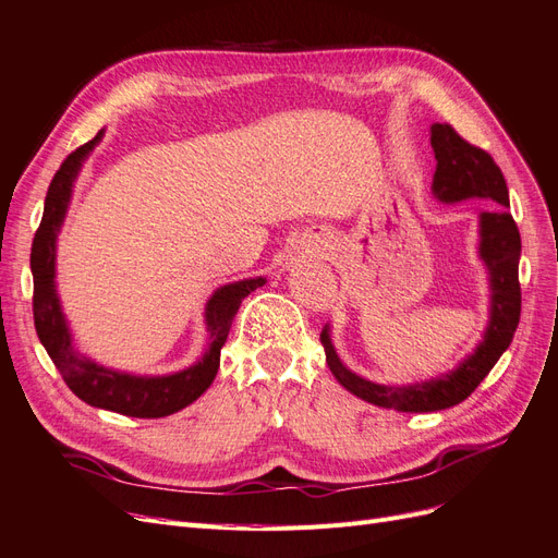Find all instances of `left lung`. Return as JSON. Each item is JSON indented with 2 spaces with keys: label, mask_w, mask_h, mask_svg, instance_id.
<instances>
[{
  "label": "left lung",
  "mask_w": 558,
  "mask_h": 558,
  "mask_svg": "<svg viewBox=\"0 0 558 558\" xmlns=\"http://www.w3.org/2000/svg\"><path fill=\"white\" fill-rule=\"evenodd\" d=\"M432 148L436 155L432 193L436 199L450 205L469 197H490L499 205L493 211H481L478 217V256L488 268L490 282V318L478 347L446 375L408 387H387L363 379L339 361L330 339V325H325L320 332L327 367L341 387L367 403L398 412H436L462 403L488 377L499 355L509 349L521 318V235L517 221L507 211L509 191L502 169L488 153L471 146L450 124H432Z\"/></svg>",
  "instance_id": "1"
}]
</instances>
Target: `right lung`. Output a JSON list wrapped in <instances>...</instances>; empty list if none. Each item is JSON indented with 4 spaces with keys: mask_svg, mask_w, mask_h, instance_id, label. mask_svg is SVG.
<instances>
[{
    "mask_svg": "<svg viewBox=\"0 0 558 558\" xmlns=\"http://www.w3.org/2000/svg\"><path fill=\"white\" fill-rule=\"evenodd\" d=\"M101 138L104 130L92 141L84 143V146H80L75 153H70L61 169L53 174L47 191L45 214H41V223L35 233L31 254V268L35 280V330L41 347L47 349L49 359L68 384V389L82 398L84 403L120 412V415L126 417L157 420L174 415V412L191 405L209 389V384L217 377L219 369L221 347L226 344L228 330H231L242 299L256 288H262L266 278H247L223 284V288L209 296L205 306V323L209 332L207 351L195 365L181 369V373L141 377L118 373V369L104 367L87 359V355H82L73 344V335H70L61 299L59 292H56V238H59L63 226L70 195H73V183L80 174L82 162L87 160V155Z\"/></svg>",
    "mask_w": 558,
    "mask_h": 558,
    "instance_id": "obj_1",
    "label": "right lung"
}]
</instances>
